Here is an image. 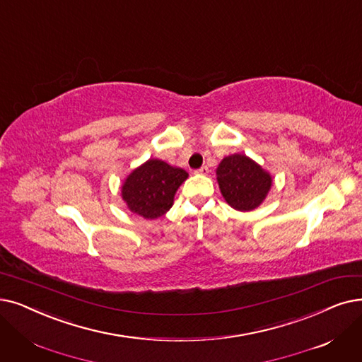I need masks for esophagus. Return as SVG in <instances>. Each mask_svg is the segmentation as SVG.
I'll list each match as a JSON object with an SVG mask.
<instances>
[{"label": "esophagus", "instance_id": "34e87169", "mask_svg": "<svg viewBox=\"0 0 362 362\" xmlns=\"http://www.w3.org/2000/svg\"><path fill=\"white\" fill-rule=\"evenodd\" d=\"M195 173H198V175H207V173H209V167H207V165H202V167L198 168Z\"/></svg>", "mask_w": 362, "mask_h": 362}]
</instances>
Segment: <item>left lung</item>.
<instances>
[{
    "instance_id": "1",
    "label": "left lung",
    "mask_w": 362,
    "mask_h": 362,
    "mask_svg": "<svg viewBox=\"0 0 362 362\" xmlns=\"http://www.w3.org/2000/svg\"><path fill=\"white\" fill-rule=\"evenodd\" d=\"M216 175L225 201L238 211L257 209L272 185L269 173L243 153L225 156Z\"/></svg>"
}]
</instances>
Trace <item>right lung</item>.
I'll return each mask as SVG.
<instances>
[{
    "instance_id": "add662e5",
    "label": "right lung",
    "mask_w": 362,
    "mask_h": 362,
    "mask_svg": "<svg viewBox=\"0 0 362 362\" xmlns=\"http://www.w3.org/2000/svg\"><path fill=\"white\" fill-rule=\"evenodd\" d=\"M186 179L185 170L161 160H148L124 180L121 197L130 211L153 220L171 209L176 191Z\"/></svg>"
}]
</instances>
